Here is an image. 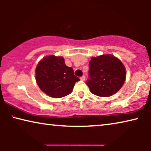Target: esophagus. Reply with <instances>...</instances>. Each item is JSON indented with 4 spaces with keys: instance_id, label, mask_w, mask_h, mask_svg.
<instances>
[{
    "instance_id": "obj_1",
    "label": "esophagus",
    "mask_w": 151,
    "mask_h": 151,
    "mask_svg": "<svg viewBox=\"0 0 151 151\" xmlns=\"http://www.w3.org/2000/svg\"><path fill=\"white\" fill-rule=\"evenodd\" d=\"M80 80H82V81H84V80H85V76H82V77H80Z\"/></svg>"
}]
</instances>
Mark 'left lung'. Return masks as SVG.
<instances>
[{
  "label": "left lung",
  "instance_id": "1",
  "mask_svg": "<svg viewBox=\"0 0 151 151\" xmlns=\"http://www.w3.org/2000/svg\"><path fill=\"white\" fill-rule=\"evenodd\" d=\"M89 71L86 84L93 94L109 97L116 93L126 80V69L122 63L113 55L93 57L88 64Z\"/></svg>",
  "mask_w": 151,
  "mask_h": 151
}]
</instances>
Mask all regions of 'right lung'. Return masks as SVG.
I'll return each mask as SVG.
<instances>
[{"mask_svg": "<svg viewBox=\"0 0 151 151\" xmlns=\"http://www.w3.org/2000/svg\"><path fill=\"white\" fill-rule=\"evenodd\" d=\"M36 80L41 90L54 98H63L70 93L79 78L67 67L63 57L49 55L39 62L36 69Z\"/></svg>", "mask_w": 151, "mask_h": 151, "instance_id": "obj_1", "label": "right lung"}]
</instances>
